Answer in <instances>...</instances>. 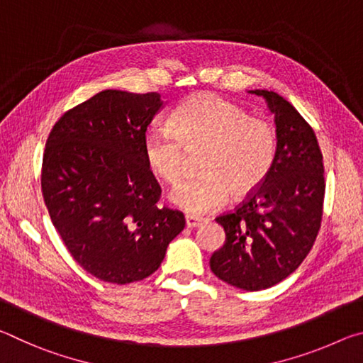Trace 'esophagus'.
<instances>
[{"label":"esophagus","instance_id":"1","mask_svg":"<svg viewBox=\"0 0 363 363\" xmlns=\"http://www.w3.org/2000/svg\"><path fill=\"white\" fill-rule=\"evenodd\" d=\"M203 224V220H201L200 218H195V216H186V225L189 227V229H195V227H199Z\"/></svg>","mask_w":363,"mask_h":363}]
</instances>
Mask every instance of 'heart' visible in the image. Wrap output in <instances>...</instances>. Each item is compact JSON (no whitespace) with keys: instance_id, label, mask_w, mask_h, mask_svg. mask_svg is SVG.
<instances>
[{"instance_id":"heart-1","label":"heart","mask_w":363,"mask_h":363,"mask_svg":"<svg viewBox=\"0 0 363 363\" xmlns=\"http://www.w3.org/2000/svg\"><path fill=\"white\" fill-rule=\"evenodd\" d=\"M169 126H152L143 139L147 168L160 179L174 182L187 150L205 147L203 174L187 177L169 190L171 205L195 216L223 208L229 195L253 194L266 179L277 152L272 123L250 116L242 107L214 94H199L179 104Z\"/></svg>"}]
</instances>
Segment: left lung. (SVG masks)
<instances>
[{
	"mask_svg": "<svg viewBox=\"0 0 363 363\" xmlns=\"http://www.w3.org/2000/svg\"><path fill=\"white\" fill-rule=\"evenodd\" d=\"M274 115L277 152L262 184L235 211L216 218L225 242L210 257L213 274L247 291L286 279L309 253L320 229L325 179L315 133L274 91H248Z\"/></svg>",
	"mask_w": 363,
	"mask_h": 363,
	"instance_id": "left-lung-1",
	"label": "left lung"
}]
</instances>
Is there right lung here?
Masks as SVG:
<instances>
[{
    "label": "right lung",
    "instance_id": "1",
    "mask_svg": "<svg viewBox=\"0 0 363 363\" xmlns=\"http://www.w3.org/2000/svg\"><path fill=\"white\" fill-rule=\"evenodd\" d=\"M163 106L157 93L106 89L64 113L48 138L49 216L73 259L108 284L152 275L186 224L181 211L157 206L162 190L143 153Z\"/></svg>",
    "mask_w": 363,
    "mask_h": 363
}]
</instances>
